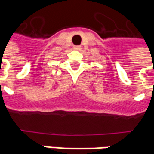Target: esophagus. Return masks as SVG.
I'll return each instance as SVG.
<instances>
[{
	"label": "esophagus",
	"instance_id": "1",
	"mask_svg": "<svg viewBox=\"0 0 154 154\" xmlns=\"http://www.w3.org/2000/svg\"><path fill=\"white\" fill-rule=\"evenodd\" d=\"M73 49H74V50L80 51L81 49H82V47H81V46H74Z\"/></svg>",
	"mask_w": 154,
	"mask_h": 154
}]
</instances>
